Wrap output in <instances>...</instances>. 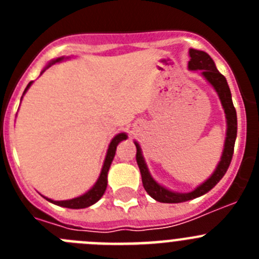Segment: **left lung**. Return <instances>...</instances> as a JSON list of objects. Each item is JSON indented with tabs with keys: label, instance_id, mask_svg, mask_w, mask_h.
I'll return each instance as SVG.
<instances>
[{
	"label": "left lung",
	"instance_id": "8db88e82",
	"mask_svg": "<svg viewBox=\"0 0 259 259\" xmlns=\"http://www.w3.org/2000/svg\"><path fill=\"white\" fill-rule=\"evenodd\" d=\"M189 57H191V61L188 62L189 70H201L202 76L211 84L212 88L218 93L219 100H221L222 106H223L224 113H226V119H227V137H226V141H224V149L221 162L218 163L212 175L210 176L206 182L198 185L197 188L189 192V193H176V192L168 191L164 187L158 184L150 176L149 171H148V167H146L144 157L141 154L140 145L135 141V145H136L137 149L136 161L137 164H139V168H140L144 188H145V191L148 192L150 197H153L158 202H185V201L193 200V198L200 197L202 194L207 193L210 189H212L215 185L218 184L219 180L224 176V174L227 172L231 161H232L235 140H236L237 136V115L235 106L232 104V97H231V91L227 84V80L217 70L214 61H212L211 57L207 53L202 52V50L189 49Z\"/></svg>",
	"mask_w": 259,
	"mask_h": 259
}]
</instances>
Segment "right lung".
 Listing matches in <instances>:
<instances>
[{
	"label": "right lung",
	"mask_w": 259,
	"mask_h": 259,
	"mask_svg": "<svg viewBox=\"0 0 259 259\" xmlns=\"http://www.w3.org/2000/svg\"><path fill=\"white\" fill-rule=\"evenodd\" d=\"M62 59H63V57H61V58H57L56 61L50 62L49 65L47 66V68L49 67V66H52L53 63H56V62L62 61ZM31 84L32 83H29L28 85H27L24 93H26L27 89L31 87ZM24 93H23V95H24ZM125 139H127V135L118 134L115 137H114L113 140H111V143H110V145H109V149H107L106 158H105V162H104V166H102L101 174H100V178H98V180L96 182V184L93 185L92 188L89 189L85 194L80 196V197L72 198V200H66V201H53V200H50V198H47V197L45 198H47L49 202L54 203V205H58V206H63V207H68V209H84V207H88V206H91V205H93V203L97 202V201L100 200L102 196H104L105 191H106L107 172H109L110 164H111V162H113V159H114V155H115L116 146H118V144L120 143V141L125 140Z\"/></svg>",
	"instance_id": "add662e5"
}]
</instances>
